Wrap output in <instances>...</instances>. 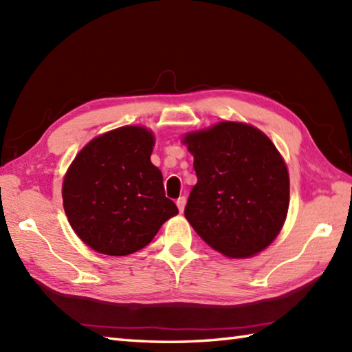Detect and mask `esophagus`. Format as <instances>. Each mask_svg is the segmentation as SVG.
Here are the masks:
<instances>
[{"instance_id": "esophagus-1", "label": "esophagus", "mask_w": 352, "mask_h": 352, "mask_svg": "<svg viewBox=\"0 0 352 352\" xmlns=\"http://www.w3.org/2000/svg\"><path fill=\"white\" fill-rule=\"evenodd\" d=\"M184 206H186V197H180L177 199V207H178V210H180V213H183Z\"/></svg>"}]
</instances>
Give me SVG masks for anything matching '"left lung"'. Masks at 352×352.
Returning a JSON list of instances; mask_svg holds the SVG:
<instances>
[{
	"mask_svg": "<svg viewBox=\"0 0 352 352\" xmlns=\"http://www.w3.org/2000/svg\"><path fill=\"white\" fill-rule=\"evenodd\" d=\"M198 183L184 216L212 248L242 258L265 250L286 219L289 174L275 145L260 130L221 122L183 139Z\"/></svg>",
	"mask_w": 352,
	"mask_h": 352,
	"instance_id": "1",
	"label": "left lung"
}]
</instances>
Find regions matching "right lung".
I'll return each mask as SVG.
<instances>
[{"instance_id": "obj_1", "label": "right lung", "mask_w": 352, "mask_h": 352, "mask_svg": "<svg viewBox=\"0 0 352 352\" xmlns=\"http://www.w3.org/2000/svg\"><path fill=\"white\" fill-rule=\"evenodd\" d=\"M153 133L122 126L81 149L63 182V207L72 230L107 256L133 254L178 213L164 197L163 177L149 160Z\"/></svg>"}]
</instances>
